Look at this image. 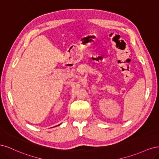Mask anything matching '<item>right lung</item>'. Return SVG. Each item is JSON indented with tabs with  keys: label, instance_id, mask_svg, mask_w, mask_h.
<instances>
[{
	"label": "right lung",
	"instance_id": "1",
	"mask_svg": "<svg viewBox=\"0 0 159 159\" xmlns=\"http://www.w3.org/2000/svg\"><path fill=\"white\" fill-rule=\"evenodd\" d=\"M58 125H57V126H58Z\"/></svg>",
	"mask_w": 159,
	"mask_h": 159
}]
</instances>
